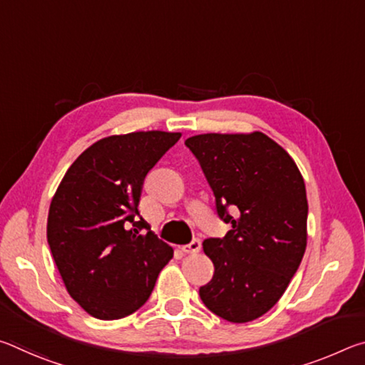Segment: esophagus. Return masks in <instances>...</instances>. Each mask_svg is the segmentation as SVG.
I'll return each mask as SVG.
<instances>
[{
	"mask_svg": "<svg viewBox=\"0 0 365 365\" xmlns=\"http://www.w3.org/2000/svg\"><path fill=\"white\" fill-rule=\"evenodd\" d=\"M182 251L187 252V255H196V252L201 251V240L195 238L191 243L182 246Z\"/></svg>",
	"mask_w": 365,
	"mask_h": 365,
	"instance_id": "esophagus-1",
	"label": "esophagus"
}]
</instances>
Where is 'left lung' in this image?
Segmentation results:
<instances>
[{
    "mask_svg": "<svg viewBox=\"0 0 365 365\" xmlns=\"http://www.w3.org/2000/svg\"><path fill=\"white\" fill-rule=\"evenodd\" d=\"M185 145L214 191L219 217L232 225L224 238L202 243L214 275L200 288L201 301L228 322H251L277 304L304 256V180L261 132L195 135Z\"/></svg>",
    "mask_w": 365,
    "mask_h": 365,
    "instance_id": "8db88e82",
    "label": "left lung"
}]
</instances>
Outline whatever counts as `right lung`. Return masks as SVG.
I'll list each match as a JSON object with an SVG mask.
<instances>
[{"mask_svg":"<svg viewBox=\"0 0 365 365\" xmlns=\"http://www.w3.org/2000/svg\"><path fill=\"white\" fill-rule=\"evenodd\" d=\"M180 137L151 130L103 138L61 180L48 245L67 292L90 316L114 320L138 311L174 256L140 217L138 202L146 174Z\"/></svg>","mask_w":365,"mask_h":365,"instance_id":"obj_1","label":"right lung"}]
</instances>
